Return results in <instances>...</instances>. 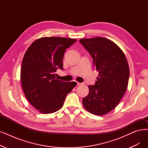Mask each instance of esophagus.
<instances>
[{
  "instance_id": "34e87169",
  "label": "esophagus",
  "mask_w": 148,
  "mask_h": 148,
  "mask_svg": "<svg viewBox=\"0 0 148 148\" xmlns=\"http://www.w3.org/2000/svg\"><path fill=\"white\" fill-rule=\"evenodd\" d=\"M77 85L78 86H80V85H83V83H80V82H77Z\"/></svg>"
}]
</instances>
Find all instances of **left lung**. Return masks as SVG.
<instances>
[{"label": "left lung", "instance_id": "obj_1", "mask_svg": "<svg viewBox=\"0 0 148 148\" xmlns=\"http://www.w3.org/2000/svg\"><path fill=\"white\" fill-rule=\"evenodd\" d=\"M93 60L99 77L89 92L82 100L84 108L94 115L108 113L117 106L126 91L130 68L121 49L110 40L102 37L79 40Z\"/></svg>", "mask_w": 148, "mask_h": 148}]
</instances>
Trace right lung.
Masks as SVG:
<instances>
[{
    "label": "right lung",
    "mask_w": 148,
    "mask_h": 148,
    "mask_svg": "<svg viewBox=\"0 0 148 148\" xmlns=\"http://www.w3.org/2000/svg\"><path fill=\"white\" fill-rule=\"evenodd\" d=\"M76 41L60 37H42L25 54L21 75L23 90L29 102L40 113L59 111L77 85L58 80L55 74L58 68L63 69L64 53Z\"/></svg>",
    "instance_id": "obj_1"
}]
</instances>
